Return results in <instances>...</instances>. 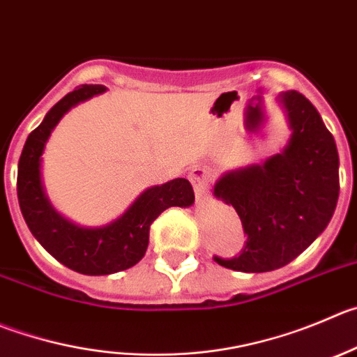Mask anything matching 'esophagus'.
<instances>
[{"label": "esophagus", "mask_w": 357, "mask_h": 357, "mask_svg": "<svg viewBox=\"0 0 357 357\" xmlns=\"http://www.w3.org/2000/svg\"><path fill=\"white\" fill-rule=\"evenodd\" d=\"M190 181L194 186L197 201H204L209 192V171L206 167H195L190 172Z\"/></svg>", "instance_id": "esophagus-1"}]
</instances>
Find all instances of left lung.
<instances>
[{"mask_svg": "<svg viewBox=\"0 0 357 357\" xmlns=\"http://www.w3.org/2000/svg\"><path fill=\"white\" fill-rule=\"evenodd\" d=\"M291 139L264 163L225 172L213 195L241 218L246 246L215 261L243 273L284 268L328 227L338 202V151L317 109L298 91L280 93Z\"/></svg>", "mask_w": 357, "mask_h": 357, "instance_id": "8db88e82", "label": "left lung"}]
</instances>
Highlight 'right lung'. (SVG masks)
Listing matches in <instances>:
<instances>
[{
    "instance_id": "obj_1",
    "label": "right lung",
    "mask_w": 357,
    "mask_h": 357,
    "mask_svg": "<svg viewBox=\"0 0 357 357\" xmlns=\"http://www.w3.org/2000/svg\"><path fill=\"white\" fill-rule=\"evenodd\" d=\"M105 89L102 84H82L63 96L26 139L17 172L19 206L36 241L63 266L91 276L112 275L137 264L148 250L149 227L160 213L172 206L188 208L195 201L188 179L176 178L146 188L119 218L102 227H81L56 211L43 188V149L70 109Z\"/></svg>"
}]
</instances>
